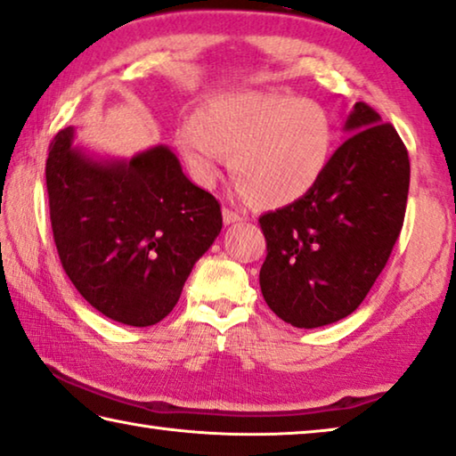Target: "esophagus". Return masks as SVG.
<instances>
[{"instance_id":"34e87169","label":"esophagus","mask_w":456,"mask_h":456,"mask_svg":"<svg viewBox=\"0 0 456 456\" xmlns=\"http://www.w3.org/2000/svg\"><path fill=\"white\" fill-rule=\"evenodd\" d=\"M223 221H225V225H233V223L245 221V215L233 211V208H223Z\"/></svg>"}]
</instances>
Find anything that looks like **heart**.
I'll list each match as a JSON object with an SVG mask.
<instances>
[{"label":"heart","mask_w":456,"mask_h":456,"mask_svg":"<svg viewBox=\"0 0 456 456\" xmlns=\"http://www.w3.org/2000/svg\"><path fill=\"white\" fill-rule=\"evenodd\" d=\"M176 148L202 186L219 180L227 156L237 189L264 207L305 199L327 175L335 124L319 101L273 91L231 93L208 101L176 129Z\"/></svg>","instance_id":"obj_1"}]
</instances>
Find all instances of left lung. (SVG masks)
<instances>
[{"instance_id":"obj_1","label":"left lung","mask_w":456,"mask_h":456,"mask_svg":"<svg viewBox=\"0 0 456 456\" xmlns=\"http://www.w3.org/2000/svg\"><path fill=\"white\" fill-rule=\"evenodd\" d=\"M345 132L349 137L313 192L259 216L267 243L262 294L298 329L324 327L357 310L406 215L410 160L394 126L359 101Z\"/></svg>"}]
</instances>
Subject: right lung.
Returning a JSON list of instances; mask_svg holds the SVG:
<instances>
[{
	"mask_svg": "<svg viewBox=\"0 0 456 456\" xmlns=\"http://www.w3.org/2000/svg\"><path fill=\"white\" fill-rule=\"evenodd\" d=\"M72 140L75 129H61L46 160L50 223L64 272L111 321L160 322L221 233L219 200L184 176L168 146L132 160H97Z\"/></svg>",
	"mask_w": 456,
	"mask_h": 456,
	"instance_id": "add662e5",
	"label": "right lung"
}]
</instances>
